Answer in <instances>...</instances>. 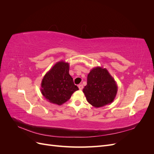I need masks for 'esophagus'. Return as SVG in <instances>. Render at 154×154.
<instances>
[{
  "mask_svg": "<svg viewBox=\"0 0 154 154\" xmlns=\"http://www.w3.org/2000/svg\"><path fill=\"white\" fill-rule=\"evenodd\" d=\"M78 88H79V89H80V90H82L83 88V86L82 84H80V85H78Z\"/></svg>",
  "mask_w": 154,
  "mask_h": 154,
  "instance_id": "esophagus-1",
  "label": "esophagus"
}]
</instances>
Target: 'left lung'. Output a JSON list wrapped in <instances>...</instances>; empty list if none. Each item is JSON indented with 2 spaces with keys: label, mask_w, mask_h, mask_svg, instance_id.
I'll return each mask as SVG.
<instances>
[{
  "label": "left lung",
  "mask_w": 154,
  "mask_h": 154,
  "mask_svg": "<svg viewBox=\"0 0 154 154\" xmlns=\"http://www.w3.org/2000/svg\"><path fill=\"white\" fill-rule=\"evenodd\" d=\"M87 83L83 92L92 106L99 108L114 101L118 85L106 68L96 67L91 69L87 75Z\"/></svg>",
  "instance_id": "obj_1"
}]
</instances>
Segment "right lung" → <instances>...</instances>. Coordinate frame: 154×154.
<instances>
[{"mask_svg":"<svg viewBox=\"0 0 154 154\" xmlns=\"http://www.w3.org/2000/svg\"><path fill=\"white\" fill-rule=\"evenodd\" d=\"M69 71V63L62 60L56 63L45 74L42 80L40 91L50 103L62 105L79 89L74 84Z\"/></svg>","mask_w":154,"mask_h":154,"instance_id":"1","label":"right lung"}]
</instances>
